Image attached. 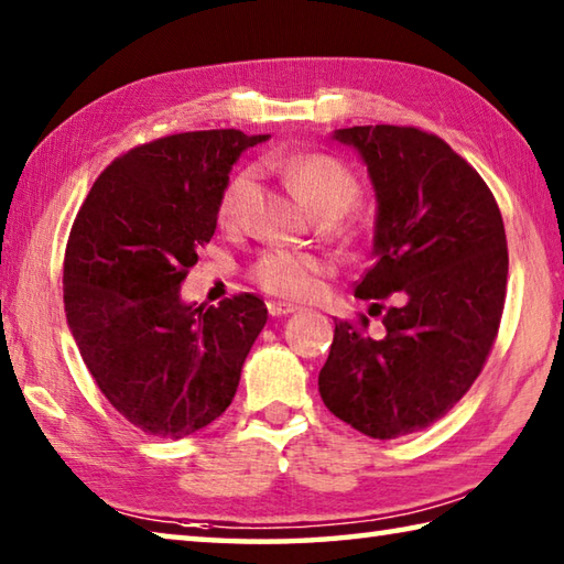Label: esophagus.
<instances>
[{
	"mask_svg": "<svg viewBox=\"0 0 564 564\" xmlns=\"http://www.w3.org/2000/svg\"><path fill=\"white\" fill-rule=\"evenodd\" d=\"M297 310V304L290 302H267V312H270L272 317H288V314H294Z\"/></svg>",
	"mask_w": 564,
	"mask_h": 564,
	"instance_id": "obj_1",
	"label": "esophagus"
}]
</instances>
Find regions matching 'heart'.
<instances>
[{
  "label": "heart",
  "mask_w": 564,
  "mask_h": 564,
  "mask_svg": "<svg viewBox=\"0 0 564 564\" xmlns=\"http://www.w3.org/2000/svg\"><path fill=\"white\" fill-rule=\"evenodd\" d=\"M264 167L280 173L290 191L310 207L317 217H339L347 215L359 200V181L347 165L327 153H272L262 161ZM252 173L237 171L220 193L217 203V217L225 227H235L242 217L245 195L250 191ZM327 270L319 257L307 252L290 250H267L252 264V280L264 292L276 297L300 300L307 297L317 284V276Z\"/></svg>",
  "instance_id": "1"
}]
</instances>
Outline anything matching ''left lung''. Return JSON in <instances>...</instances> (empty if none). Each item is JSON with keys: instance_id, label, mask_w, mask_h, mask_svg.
<instances>
[{"instance_id": "obj_1", "label": "left lung", "mask_w": 564, "mask_h": 564, "mask_svg": "<svg viewBox=\"0 0 564 564\" xmlns=\"http://www.w3.org/2000/svg\"><path fill=\"white\" fill-rule=\"evenodd\" d=\"M377 193L373 262L357 282L369 316L334 322L319 393L334 416L389 441L429 429L478 379L498 337L508 284L500 207L486 181L438 135L413 126H354Z\"/></svg>"}]
</instances>
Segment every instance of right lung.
<instances>
[{"label": "right lung", "instance_id": "add662e5", "mask_svg": "<svg viewBox=\"0 0 564 564\" xmlns=\"http://www.w3.org/2000/svg\"><path fill=\"white\" fill-rule=\"evenodd\" d=\"M235 128L135 145L96 177L64 254V310L96 387L148 436L185 438L220 419L267 322L254 294L217 307L181 300L210 242L245 148Z\"/></svg>", "mask_w": 564, "mask_h": 564}]
</instances>
